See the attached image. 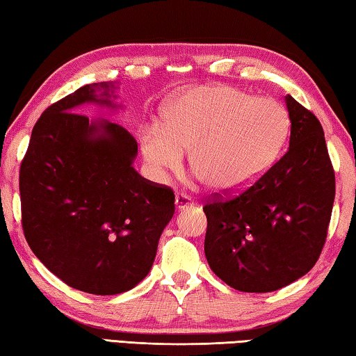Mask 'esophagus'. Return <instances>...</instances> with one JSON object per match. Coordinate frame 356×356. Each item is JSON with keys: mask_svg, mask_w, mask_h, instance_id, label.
Masks as SVG:
<instances>
[{"mask_svg": "<svg viewBox=\"0 0 356 356\" xmlns=\"http://www.w3.org/2000/svg\"><path fill=\"white\" fill-rule=\"evenodd\" d=\"M193 204H195V201H193L191 196L186 195V193H177L176 195V209L177 210L191 207Z\"/></svg>", "mask_w": 356, "mask_h": 356, "instance_id": "obj_1", "label": "esophagus"}]
</instances>
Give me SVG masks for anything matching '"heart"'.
I'll list each match as a JSON object with an SVG mask.
<instances>
[{"label":"heart","instance_id":"heart-1","mask_svg":"<svg viewBox=\"0 0 356 356\" xmlns=\"http://www.w3.org/2000/svg\"><path fill=\"white\" fill-rule=\"evenodd\" d=\"M163 124L141 135V154L156 174L190 168L210 188L238 191L267 170L287 134L282 106L227 86H201L161 108Z\"/></svg>","mask_w":356,"mask_h":356}]
</instances>
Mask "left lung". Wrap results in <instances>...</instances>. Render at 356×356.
I'll list each match as a JSON object with an SVG mask.
<instances>
[{
    "mask_svg": "<svg viewBox=\"0 0 356 356\" xmlns=\"http://www.w3.org/2000/svg\"><path fill=\"white\" fill-rule=\"evenodd\" d=\"M289 149L237 196L215 193L204 204V251L213 273L242 292H273L314 267L327 240L334 170L323 129L286 95Z\"/></svg>",
    "mask_w": 356,
    "mask_h": 356,
    "instance_id": "left-lung-1",
    "label": "left lung"
}]
</instances>
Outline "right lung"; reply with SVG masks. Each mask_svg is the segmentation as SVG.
<instances>
[{"label": "right lung", "mask_w": 356, "mask_h": 356, "mask_svg": "<svg viewBox=\"0 0 356 356\" xmlns=\"http://www.w3.org/2000/svg\"><path fill=\"white\" fill-rule=\"evenodd\" d=\"M113 84H86L42 113L20 166L23 234L65 284L94 295L130 291L146 278L174 191L141 177L138 143L122 125L74 113L111 106ZM104 87V97L95 95Z\"/></svg>", "instance_id": "obj_1"}]
</instances>
